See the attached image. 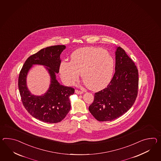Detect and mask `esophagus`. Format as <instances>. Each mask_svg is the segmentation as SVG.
<instances>
[{
	"label": "esophagus",
	"mask_w": 161,
	"mask_h": 161,
	"mask_svg": "<svg viewBox=\"0 0 161 161\" xmlns=\"http://www.w3.org/2000/svg\"><path fill=\"white\" fill-rule=\"evenodd\" d=\"M75 92L76 93V94H83V91H82L78 90H76L75 91Z\"/></svg>",
	"instance_id": "obj_1"
}]
</instances>
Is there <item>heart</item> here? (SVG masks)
Masks as SVG:
<instances>
[{
	"instance_id": "b5f03b06",
	"label": "heart",
	"mask_w": 161,
	"mask_h": 161,
	"mask_svg": "<svg viewBox=\"0 0 161 161\" xmlns=\"http://www.w3.org/2000/svg\"><path fill=\"white\" fill-rule=\"evenodd\" d=\"M115 61L109 52L101 48L86 47L75 50L70 61H62L59 74L63 82L72 86L81 79L90 89L101 90L109 85L114 75Z\"/></svg>"
}]
</instances>
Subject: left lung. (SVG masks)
I'll return each mask as SVG.
<instances>
[{"label": "left lung", "mask_w": 161, "mask_h": 161, "mask_svg": "<svg viewBox=\"0 0 161 161\" xmlns=\"http://www.w3.org/2000/svg\"><path fill=\"white\" fill-rule=\"evenodd\" d=\"M115 73L106 88L95 93L89 110L97 120L111 121L126 113L137 97L138 71L121 47L116 51Z\"/></svg>", "instance_id": "8db88e82"}]
</instances>
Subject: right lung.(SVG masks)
Here are the masks:
<instances>
[{
    "label": "right lung",
    "mask_w": 161,
    "mask_h": 161,
    "mask_svg": "<svg viewBox=\"0 0 161 161\" xmlns=\"http://www.w3.org/2000/svg\"><path fill=\"white\" fill-rule=\"evenodd\" d=\"M64 45H55L43 48L28 58L20 71L18 86L21 99L28 112L42 122L56 123L61 122L70 110L69 97L75 92L71 86H63L56 79L61 63L60 54ZM34 64L47 66L52 79L47 92L41 96L31 95L28 90L26 79L27 72Z\"/></svg>",
    "instance_id": "obj_1"
}]
</instances>
